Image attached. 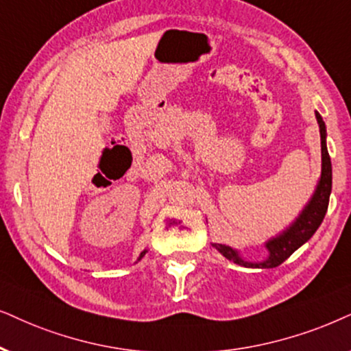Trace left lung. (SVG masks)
I'll return each instance as SVG.
<instances>
[{"instance_id": "8db88e82", "label": "left lung", "mask_w": 351, "mask_h": 351, "mask_svg": "<svg viewBox=\"0 0 351 351\" xmlns=\"http://www.w3.org/2000/svg\"><path fill=\"white\" fill-rule=\"evenodd\" d=\"M316 119L319 124V132H321V154H322V171L321 180H319L317 188L314 191L311 201L308 206L303 208L298 219L288 227L285 232H282L278 237L269 239L265 243L269 256L263 263H247L238 254L237 250L233 247L219 245L215 243V250L220 252L221 256L227 257L228 261H233L234 264L245 265V267H257V269H272L280 265L283 261H287L293 252L303 246L309 238L316 233L319 225L322 223L324 215H326L327 207H329V197L332 191V163L329 152H327L326 145V123L322 121V117L316 112Z\"/></svg>"}]
</instances>
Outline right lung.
I'll use <instances>...</instances> for the list:
<instances>
[{"label":"right lung","mask_w":351,"mask_h":351,"mask_svg":"<svg viewBox=\"0 0 351 351\" xmlns=\"http://www.w3.org/2000/svg\"><path fill=\"white\" fill-rule=\"evenodd\" d=\"M145 252H147V251H143V252H141V256H139V259H143V257H144V254H145Z\"/></svg>","instance_id":"obj_1"}]
</instances>
